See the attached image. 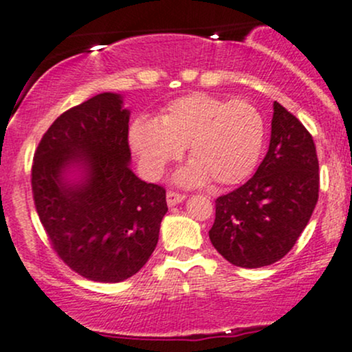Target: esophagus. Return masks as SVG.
Returning <instances> with one entry per match:
<instances>
[{
    "mask_svg": "<svg viewBox=\"0 0 352 352\" xmlns=\"http://www.w3.org/2000/svg\"><path fill=\"white\" fill-rule=\"evenodd\" d=\"M184 199H186V195H183V192L168 191V195H166V201H168L169 206H175V204L183 203Z\"/></svg>",
    "mask_w": 352,
    "mask_h": 352,
    "instance_id": "esophagus-1",
    "label": "esophagus"
}]
</instances>
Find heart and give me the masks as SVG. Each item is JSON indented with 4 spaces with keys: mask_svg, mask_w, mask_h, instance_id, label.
Instances as JSON below:
<instances>
[{
    "mask_svg": "<svg viewBox=\"0 0 352 352\" xmlns=\"http://www.w3.org/2000/svg\"><path fill=\"white\" fill-rule=\"evenodd\" d=\"M264 143L266 123L254 104L206 93L177 98L157 120L140 116L129 128V144L149 179L163 176L188 148L192 161L176 176L184 186L241 183L254 171Z\"/></svg>",
    "mask_w": 352,
    "mask_h": 352,
    "instance_id": "heart-1",
    "label": "heart"
}]
</instances>
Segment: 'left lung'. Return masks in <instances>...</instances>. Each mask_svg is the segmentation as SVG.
<instances>
[{
	"instance_id": "left-lung-1",
	"label": "left lung",
	"mask_w": 352,
	"mask_h": 352,
	"mask_svg": "<svg viewBox=\"0 0 352 352\" xmlns=\"http://www.w3.org/2000/svg\"><path fill=\"white\" fill-rule=\"evenodd\" d=\"M270 149L248 183L216 199L209 239L226 261L263 267L279 261L309 223L319 197V163L309 131L272 104Z\"/></svg>"
}]
</instances>
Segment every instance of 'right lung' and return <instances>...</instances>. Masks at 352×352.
Segmentation results:
<instances>
[{
	"label": "right lung",
	"instance_id": "1",
	"mask_svg": "<svg viewBox=\"0 0 352 352\" xmlns=\"http://www.w3.org/2000/svg\"><path fill=\"white\" fill-rule=\"evenodd\" d=\"M129 111L101 93L68 109L43 134L31 168L39 221L66 266L91 281L120 283L144 266L168 211L166 189L129 168ZM80 169L71 184L65 171Z\"/></svg>",
	"mask_w": 352,
	"mask_h": 352
}]
</instances>
